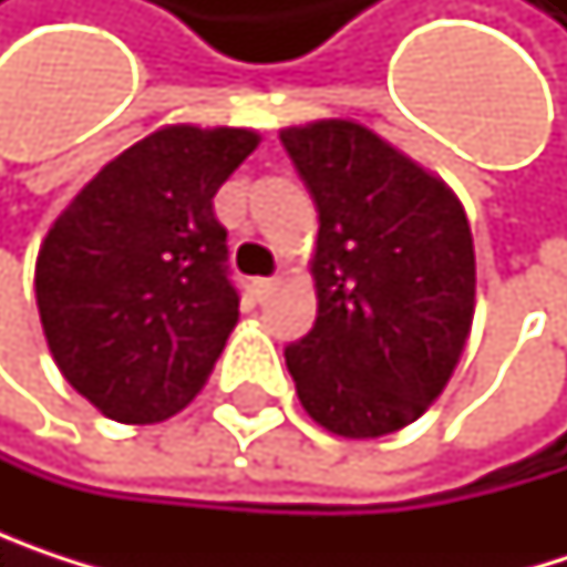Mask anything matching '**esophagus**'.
Masks as SVG:
<instances>
[{
    "mask_svg": "<svg viewBox=\"0 0 567 567\" xmlns=\"http://www.w3.org/2000/svg\"><path fill=\"white\" fill-rule=\"evenodd\" d=\"M276 288H279V279H256V282H252V291H256L259 301H266Z\"/></svg>",
    "mask_w": 567,
    "mask_h": 567,
    "instance_id": "1",
    "label": "esophagus"
}]
</instances>
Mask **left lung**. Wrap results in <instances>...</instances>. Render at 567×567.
<instances>
[{
  "mask_svg": "<svg viewBox=\"0 0 567 567\" xmlns=\"http://www.w3.org/2000/svg\"><path fill=\"white\" fill-rule=\"evenodd\" d=\"M318 206L315 328L285 348L308 416L344 440L403 430L453 378L476 311V252L463 203L354 121L285 127Z\"/></svg>",
  "mask_w": 567,
  "mask_h": 567,
  "instance_id": "left-lung-1",
  "label": "left lung"
}]
</instances>
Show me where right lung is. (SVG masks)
<instances>
[{"instance_id":"right-lung-1","label":"right lung","mask_w":567,"mask_h":567,"mask_svg":"<svg viewBox=\"0 0 567 567\" xmlns=\"http://www.w3.org/2000/svg\"><path fill=\"white\" fill-rule=\"evenodd\" d=\"M256 147L246 127L167 124L104 164L42 239L49 351L104 416L161 423L213 374L239 321L213 196Z\"/></svg>"}]
</instances>
